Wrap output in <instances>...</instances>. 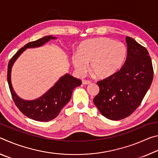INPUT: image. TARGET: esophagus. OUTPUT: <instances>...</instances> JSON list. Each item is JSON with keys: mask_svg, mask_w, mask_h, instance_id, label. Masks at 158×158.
<instances>
[{"mask_svg": "<svg viewBox=\"0 0 158 158\" xmlns=\"http://www.w3.org/2000/svg\"><path fill=\"white\" fill-rule=\"evenodd\" d=\"M90 83H91V81H90V80H85V79L82 80V84H84V85L90 84Z\"/></svg>", "mask_w": 158, "mask_h": 158, "instance_id": "esophagus-1", "label": "esophagus"}]
</instances>
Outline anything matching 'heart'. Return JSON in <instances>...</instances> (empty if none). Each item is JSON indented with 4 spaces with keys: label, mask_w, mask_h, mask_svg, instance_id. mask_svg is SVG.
<instances>
[{
    "label": "heart",
    "mask_w": 158,
    "mask_h": 158,
    "mask_svg": "<svg viewBox=\"0 0 158 158\" xmlns=\"http://www.w3.org/2000/svg\"><path fill=\"white\" fill-rule=\"evenodd\" d=\"M127 48L121 42L109 37H97L83 42L78 54H73L72 61L80 73H84L90 63V71L99 78H106L117 73L124 63Z\"/></svg>",
    "instance_id": "b5f03b06"
}]
</instances>
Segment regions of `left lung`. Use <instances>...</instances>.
<instances>
[{"label":"left lung","mask_w":158,"mask_h":158,"mask_svg":"<svg viewBox=\"0 0 158 158\" xmlns=\"http://www.w3.org/2000/svg\"><path fill=\"white\" fill-rule=\"evenodd\" d=\"M126 42L123 65L113 75L97 82L100 92L93 99L100 113L114 121L129 116L137 109L153 79L148 51L130 37H126Z\"/></svg>","instance_id":"8db88e82"}]
</instances>
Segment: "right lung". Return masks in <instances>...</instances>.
<instances>
[{
  "instance_id": "add662e5",
  "label": "right lung",
  "mask_w": 158,
  "mask_h": 158,
  "mask_svg": "<svg viewBox=\"0 0 158 158\" xmlns=\"http://www.w3.org/2000/svg\"><path fill=\"white\" fill-rule=\"evenodd\" d=\"M55 38V37L49 35L28 42L13 56L7 66V82L15 104L23 114L37 121H49L55 118L70 100L73 89L81 85V81L66 74L42 97L35 100H24L18 97L13 90L11 83L12 67L16 59L27 48L40 47L51 39Z\"/></svg>"
}]
</instances>
